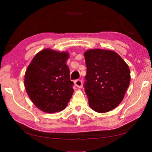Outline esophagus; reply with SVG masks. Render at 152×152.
<instances>
[{"label":"esophagus","instance_id":"34e87169","mask_svg":"<svg viewBox=\"0 0 152 152\" xmlns=\"http://www.w3.org/2000/svg\"><path fill=\"white\" fill-rule=\"evenodd\" d=\"M75 85L77 87H78V88H82V86H83V82H82V80H76L75 82Z\"/></svg>","mask_w":152,"mask_h":152}]
</instances>
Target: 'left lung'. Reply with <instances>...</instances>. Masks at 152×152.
<instances>
[{
	"label": "left lung",
	"mask_w": 152,
	"mask_h": 152,
	"mask_svg": "<svg viewBox=\"0 0 152 152\" xmlns=\"http://www.w3.org/2000/svg\"><path fill=\"white\" fill-rule=\"evenodd\" d=\"M87 68L84 87L88 104L98 113L117 107L130 83L129 68L121 57L107 50H89L84 53Z\"/></svg>",
	"instance_id": "8db88e82"
}]
</instances>
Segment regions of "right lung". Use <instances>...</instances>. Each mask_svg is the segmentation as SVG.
<instances>
[{
    "instance_id": "1",
    "label": "right lung",
    "mask_w": 152,
    "mask_h": 152,
    "mask_svg": "<svg viewBox=\"0 0 152 152\" xmlns=\"http://www.w3.org/2000/svg\"><path fill=\"white\" fill-rule=\"evenodd\" d=\"M67 53L45 49L37 53L25 74L24 85L31 100L46 113L61 111L73 93V82L66 62Z\"/></svg>"
}]
</instances>
